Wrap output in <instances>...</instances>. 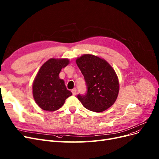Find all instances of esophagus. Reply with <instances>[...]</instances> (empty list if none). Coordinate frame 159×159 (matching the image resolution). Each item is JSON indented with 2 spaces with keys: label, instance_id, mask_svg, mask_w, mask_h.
<instances>
[{
  "label": "esophagus",
  "instance_id": "esophagus-1",
  "mask_svg": "<svg viewBox=\"0 0 159 159\" xmlns=\"http://www.w3.org/2000/svg\"><path fill=\"white\" fill-rule=\"evenodd\" d=\"M71 92H72V93H73V94L74 96L76 94V89L75 88H74L72 90H71Z\"/></svg>",
  "mask_w": 159,
  "mask_h": 159
}]
</instances>
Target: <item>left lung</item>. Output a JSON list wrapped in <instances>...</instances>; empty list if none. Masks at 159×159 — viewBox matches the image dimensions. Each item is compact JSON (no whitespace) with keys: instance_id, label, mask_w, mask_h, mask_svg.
I'll return each mask as SVG.
<instances>
[{"instance_id":"1","label":"left lung","mask_w":159,"mask_h":159,"mask_svg":"<svg viewBox=\"0 0 159 159\" xmlns=\"http://www.w3.org/2000/svg\"><path fill=\"white\" fill-rule=\"evenodd\" d=\"M76 63L87 86V93L79 94L78 99L90 111L101 112L108 109L114 104L120 90L114 69L106 60L90 54L82 55Z\"/></svg>"}]
</instances>
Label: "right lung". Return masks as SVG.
<instances>
[{
    "instance_id": "add662e5",
    "label": "right lung",
    "mask_w": 159,
    "mask_h": 159,
    "mask_svg": "<svg viewBox=\"0 0 159 159\" xmlns=\"http://www.w3.org/2000/svg\"><path fill=\"white\" fill-rule=\"evenodd\" d=\"M69 63L68 59L52 58L41 66L34 80V98L42 110L53 111L64 104L65 100L72 95L66 89L65 82L60 79L61 69Z\"/></svg>"
}]
</instances>
